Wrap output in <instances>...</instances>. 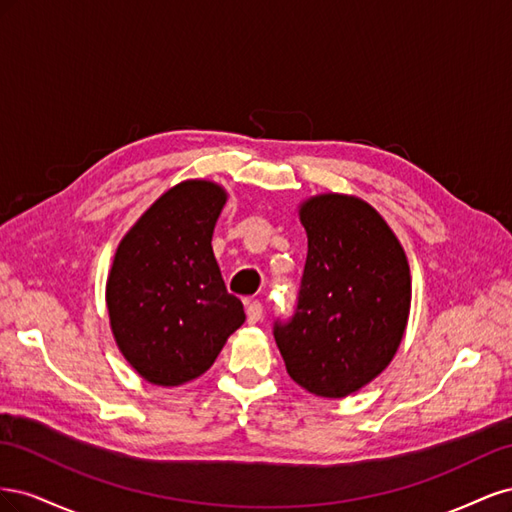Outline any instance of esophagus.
I'll use <instances>...</instances> for the list:
<instances>
[{"label":"esophagus","instance_id":"1","mask_svg":"<svg viewBox=\"0 0 512 512\" xmlns=\"http://www.w3.org/2000/svg\"><path fill=\"white\" fill-rule=\"evenodd\" d=\"M245 316H247V324H256V322L262 318V305H260L258 301L247 303Z\"/></svg>","mask_w":512,"mask_h":512}]
</instances>
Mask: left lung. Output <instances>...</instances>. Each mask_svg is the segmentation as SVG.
I'll return each instance as SVG.
<instances>
[{"label": "left lung", "instance_id": "8db88e82", "mask_svg": "<svg viewBox=\"0 0 512 512\" xmlns=\"http://www.w3.org/2000/svg\"><path fill=\"white\" fill-rule=\"evenodd\" d=\"M307 258L299 305L277 324L288 376L316 397L344 399L391 365L406 335L412 275L393 228L367 200L324 192L301 200Z\"/></svg>", "mask_w": 512, "mask_h": 512}]
</instances>
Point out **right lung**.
I'll use <instances>...</instances> for the list:
<instances>
[{
  "label": "right lung",
  "instance_id": "1",
  "mask_svg": "<svg viewBox=\"0 0 512 512\" xmlns=\"http://www.w3.org/2000/svg\"><path fill=\"white\" fill-rule=\"evenodd\" d=\"M224 185L185 179L166 190L117 245L106 309L123 359L149 384L173 389L218 359L245 322L213 256Z\"/></svg>",
  "mask_w": 512,
  "mask_h": 512
}]
</instances>
